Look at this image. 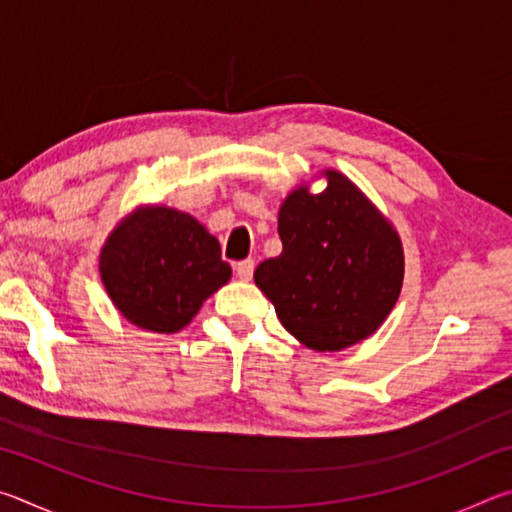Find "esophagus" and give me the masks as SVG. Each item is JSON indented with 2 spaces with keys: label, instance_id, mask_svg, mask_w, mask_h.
I'll return each instance as SVG.
<instances>
[{
  "label": "esophagus",
  "instance_id": "34e87169",
  "mask_svg": "<svg viewBox=\"0 0 512 512\" xmlns=\"http://www.w3.org/2000/svg\"><path fill=\"white\" fill-rule=\"evenodd\" d=\"M235 271H237V277H239V280L248 282L250 277H253L255 262H253V259H244V262H237V264H235Z\"/></svg>",
  "mask_w": 512,
  "mask_h": 512
}]
</instances>
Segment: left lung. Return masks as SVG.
I'll use <instances>...</instances> for the list:
<instances>
[{"label":"left lung","instance_id":"left-lung-1","mask_svg":"<svg viewBox=\"0 0 512 512\" xmlns=\"http://www.w3.org/2000/svg\"><path fill=\"white\" fill-rule=\"evenodd\" d=\"M320 176V194L298 185L282 201V253L257 266L255 284L302 345L339 352L375 334L393 311L404 248L395 225L348 176Z\"/></svg>","mask_w":512,"mask_h":512}]
</instances>
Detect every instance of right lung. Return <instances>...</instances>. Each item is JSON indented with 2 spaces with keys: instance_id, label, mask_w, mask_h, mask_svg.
I'll return each instance as SVG.
<instances>
[{
  "instance_id": "add662e5",
  "label": "right lung",
  "mask_w": 512,
  "mask_h": 512,
  "mask_svg": "<svg viewBox=\"0 0 512 512\" xmlns=\"http://www.w3.org/2000/svg\"><path fill=\"white\" fill-rule=\"evenodd\" d=\"M99 273L112 305L146 332L176 334L228 284L232 268L219 239L192 214L140 205L110 232Z\"/></svg>"
}]
</instances>
